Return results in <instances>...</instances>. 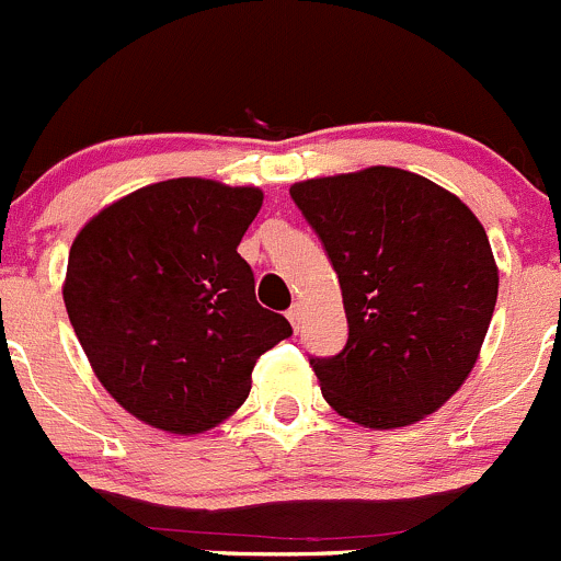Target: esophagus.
Instances as JSON below:
<instances>
[{"label":"esophagus","instance_id":"1","mask_svg":"<svg viewBox=\"0 0 561 561\" xmlns=\"http://www.w3.org/2000/svg\"><path fill=\"white\" fill-rule=\"evenodd\" d=\"M288 321H291V327H294V330H297L299 332V327H302V305H299V302H294L291 305V308H288Z\"/></svg>","mask_w":561,"mask_h":561}]
</instances>
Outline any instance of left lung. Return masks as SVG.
<instances>
[{"label":"left lung","mask_w":561,"mask_h":561,"mask_svg":"<svg viewBox=\"0 0 561 561\" xmlns=\"http://www.w3.org/2000/svg\"><path fill=\"white\" fill-rule=\"evenodd\" d=\"M348 321L335 357H310L321 396L365 428H403L445 407L477 363L499 291L474 213L425 176L390 165L294 182Z\"/></svg>","instance_id":"8db88e82"}]
</instances>
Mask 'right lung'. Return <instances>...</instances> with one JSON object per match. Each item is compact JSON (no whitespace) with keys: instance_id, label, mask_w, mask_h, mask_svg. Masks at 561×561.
<instances>
[{"instance_id":"right-lung-1","label":"right lung","mask_w":561,"mask_h":561,"mask_svg":"<svg viewBox=\"0 0 561 561\" xmlns=\"http://www.w3.org/2000/svg\"><path fill=\"white\" fill-rule=\"evenodd\" d=\"M259 187L180 176L108 204L79 231L65 308L100 385L169 434H204L245 403L267 348L291 335L256 302L237 253Z\"/></svg>"}]
</instances>
